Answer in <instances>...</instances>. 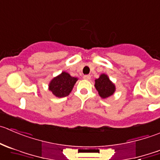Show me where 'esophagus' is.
Segmentation results:
<instances>
[{"label": "esophagus", "mask_w": 160, "mask_h": 160, "mask_svg": "<svg viewBox=\"0 0 160 160\" xmlns=\"http://www.w3.org/2000/svg\"><path fill=\"white\" fill-rule=\"evenodd\" d=\"M83 78L84 79V80H90V79H91V76H90V75H84V76H83Z\"/></svg>", "instance_id": "1"}]
</instances>
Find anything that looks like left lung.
I'll list each match as a JSON object with an SVG mask.
<instances>
[{"instance_id": "obj_1", "label": "left lung", "mask_w": 160, "mask_h": 160, "mask_svg": "<svg viewBox=\"0 0 160 160\" xmlns=\"http://www.w3.org/2000/svg\"><path fill=\"white\" fill-rule=\"evenodd\" d=\"M94 86H95L99 95L102 98H106L111 96L116 90L115 85L110 81L108 76L105 74H102L98 79L95 80Z\"/></svg>"}]
</instances>
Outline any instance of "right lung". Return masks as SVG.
I'll use <instances>...</instances> for the list:
<instances>
[{
  "label": "right lung",
  "instance_id": "obj_1",
  "mask_svg": "<svg viewBox=\"0 0 160 160\" xmlns=\"http://www.w3.org/2000/svg\"><path fill=\"white\" fill-rule=\"evenodd\" d=\"M77 78L72 77L69 73L62 72L58 77H55L49 84V90L58 98L68 96L72 91Z\"/></svg>",
  "mask_w": 160,
  "mask_h": 160
}]
</instances>
